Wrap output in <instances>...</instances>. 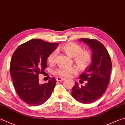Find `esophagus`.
<instances>
[{
	"mask_svg": "<svg viewBox=\"0 0 125 125\" xmlns=\"http://www.w3.org/2000/svg\"><path fill=\"white\" fill-rule=\"evenodd\" d=\"M65 80V78H62V77H57L56 78L57 81H64Z\"/></svg>",
	"mask_w": 125,
	"mask_h": 125,
	"instance_id": "34e87169",
	"label": "esophagus"
}]
</instances>
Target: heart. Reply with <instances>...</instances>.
I'll return each instance as SVG.
<instances>
[{
    "mask_svg": "<svg viewBox=\"0 0 125 125\" xmlns=\"http://www.w3.org/2000/svg\"><path fill=\"white\" fill-rule=\"evenodd\" d=\"M61 48L68 55L73 57L74 62L81 70L86 69L92 64L93 60L92 52L88 50H83V48L78 44L70 42L63 45ZM56 55V50H54L49 55L48 60L50 64H54L55 62ZM77 73V67L75 66H61L54 72L56 75L62 77H71Z\"/></svg>",
    "mask_w": 125,
    "mask_h": 125,
    "instance_id": "1",
    "label": "heart"
}]
</instances>
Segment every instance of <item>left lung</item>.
<instances>
[{
    "label": "left lung",
    "mask_w": 125,
    "mask_h": 125,
    "mask_svg": "<svg viewBox=\"0 0 125 125\" xmlns=\"http://www.w3.org/2000/svg\"><path fill=\"white\" fill-rule=\"evenodd\" d=\"M79 40L87 44L92 50L93 60L90 66L79 76L80 80L88 81L86 86L79 87L75 82L71 95L81 103L88 104L96 101L105 92L110 81L112 64L108 50L99 41L89 38Z\"/></svg>",
    "instance_id": "8db88e82"
}]
</instances>
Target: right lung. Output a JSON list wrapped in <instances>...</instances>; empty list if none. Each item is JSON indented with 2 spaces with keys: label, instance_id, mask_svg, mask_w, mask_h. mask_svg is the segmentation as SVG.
I'll use <instances>...</instances> for the list:
<instances>
[{
  "label": "right lung",
  "instance_id": "add662e5",
  "mask_svg": "<svg viewBox=\"0 0 125 125\" xmlns=\"http://www.w3.org/2000/svg\"><path fill=\"white\" fill-rule=\"evenodd\" d=\"M59 43L34 39L19 45L12 56L10 75L17 95L32 106L43 104L50 98L56 85L52 77L48 83H39V75L47 67V59Z\"/></svg>",
  "mask_w": 125,
  "mask_h": 125
}]
</instances>
